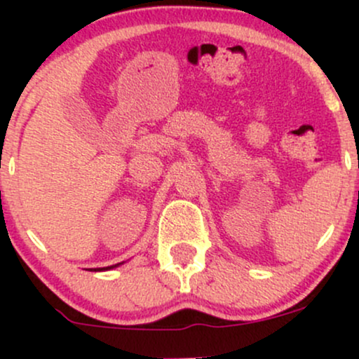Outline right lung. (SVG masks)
I'll list each match as a JSON object with an SVG mask.
<instances>
[{
  "label": "right lung",
  "instance_id": "add662e5",
  "mask_svg": "<svg viewBox=\"0 0 359 359\" xmlns=\"http://www.w3.org/2000/svg\"><path fill=\"white\" fill-rule=\"evenodd\" d=\"M123 263L125 262H121V263H116V265H111V266H104V269H90V270H94V271H104V270H113V269H118L119 265H123Z\"/></svg>",
  "mask_w": 359,
  "mask_h": 359
}]
</instances>
